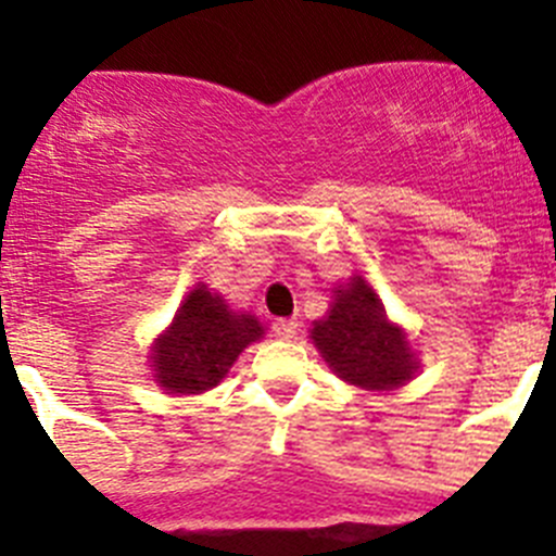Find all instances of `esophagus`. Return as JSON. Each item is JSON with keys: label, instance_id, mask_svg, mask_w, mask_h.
Instances as JSON below:
<instances>
[{"label": "esophagus", "instance_id": "34e87169", "mask_svg": "<svg viewBox=\"0 0 556 556\" xmlns=\"http://www.w3.org/2000/svg\"><path fill=\"white\" fill-rule=\"evenodd\" d=\"M295 330H299V319L293 317H279L271 323V333L277 336V339H293Z\"/></svg>", "mask_w": 556, "mask_h": 556}]
</instances>
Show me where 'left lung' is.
Wrapping results in <instances>:
<instances>
[{
    "mask_svg": "<svg viewBox=\"0 0 556 556\" xmlns=\"http://www.w3.org/2000/svg\"><path fill=\"white\" fill-rule=\"evenodd\" d=\"M325 363L344 382L366 390H392L414 374V355L401 328L387 323L382 301L361 277L336 290L328 319L312 328Z\"/></svg>",
    "mask_w": 556,
    "mask_h": 556,
    "instance_id": "8db88e82",
    "label": "left lung"
}]
</instances>
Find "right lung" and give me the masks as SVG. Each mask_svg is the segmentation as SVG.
<instances>
[{"instance_id":"add662e5","label":"right lung","mask_w":556,"mask_h":556,"mask_svg":"<svg viewBox=\"0 0 556 556\" xmlns=\"http://www.w3.org/2000/svg\"><path fill=\"white\" fill-rule=\"evenodd\" d=\"M263 336L252 314H233L220 295L201 285L185 299L172 328L153 350L155 379L161 387L182 395L212 390L250 341Z\"/></svg>"}]
</instances>
